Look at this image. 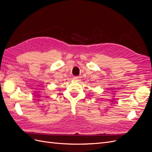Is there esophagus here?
Wrapping results in <instances>:
<instances>
[{
  "label": "esophagus",
  "instance_id": "1",
  "mask_svg": "<svg viewBox=\"0 0 152 152\" xmlns=\"http://www.w3.org/2000/svg\"><path fill=\"white\" fill-rule=\"evenodd\" d=\"M73 79L77 80V81H79V80H80V78L79 77H74Z\"/></svg>",
  "mask_w": 152,
  "mask_h": 152
}]
</instances>
